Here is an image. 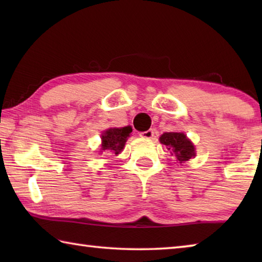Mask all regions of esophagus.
<instances>
[{"label":"esophagus","instance_id":"obj_1","mask_svg":"<svg viewBox=\"0 0 262 262\" xmlns=\"http://www.w3.org/2000/svg\"><path fill=\"white\" fill-rule=\"evenodd\" d=\"M154 135H155V129H152V128H151V129L142 132L141 134H140V136L141 137H144V139H152Z\"/></svg>","mask_w":262,"mask_h":262}]
</instances>
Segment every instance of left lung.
Here are the masks:
<instances>
[{
    "label": "left lung",
    "instance_id": "8db88e82",
    "mask_svg": "<svg viewBox=\"0 0 262 262\" xmlns=\"http://www.w3.org/2000/svg\"><path fill=\"white\" fill-rule=\"evenodd\" d=\"M161 143L166 145L167 150H171L172 155L177 157V161L180 163L188 161L195 156V148L184 133H164L159 137Z\"/></svg>",
    "mask_w": 262,
    "mask_h": 262
}]
</instances>
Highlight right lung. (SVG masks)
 Returning <instances> with one entry per match:
<instances>
[{"label":"right lung","mask_w":262,"mask_h":262,"mask_svg":"<svg viewBox=\"0 0 262 262\" xmlns=\"http://www.w3.org/2000/svg\"><path fill=\"white\" fill-rule=\"evenodd\" d=\"M130 133V127L110 128L101 136V140H103L101 150H107V151L118 155L123 149L125 142L127 141V137L129 136Z\"/></svg>","instance_id":"obj_1"}]
</instances>
